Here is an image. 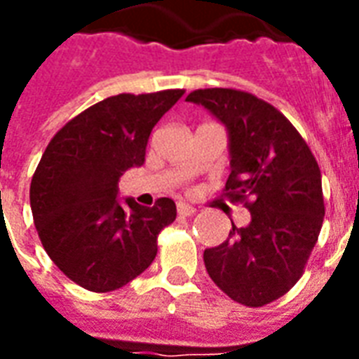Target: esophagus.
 Segmentation results:
<instances>
[{
	"label": "esophagus",
	"instance_id": "1",
	"mask_svg": "<svg viewBox=\"0 0 359 359\" xmlns=\"http://www.w3.org/2000/svg\"><path fill=\"white\" fill-rule=\"evenodd\" d=\"M177 211H179L180 217H190V215H194L196 213V208L188 205V203H179V205H177Z\"/></svg>",
	"mask_w": 359,
	"mask_h": 359
}]
</instances>
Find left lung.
<instances>
[{
    "label": "left lung",
    "instance_id": "obj_1",
    "mask_svg": "<svg viewBox=\"0 0 359 359\" xmlns=\"http://www.w3.org/2000/svg\"><path fill=\"white\" fill-rule=\"evenodd\" d=\"M226 128V196L250 198V223L203 252L213 283L234 302L259 308L292 288L304 273L325 217L321 171L290 121L256 95L208 88L187 95Z\"/></svg>",
    "mask_w": 359,
    "mask_h": 359
}]
</instances>
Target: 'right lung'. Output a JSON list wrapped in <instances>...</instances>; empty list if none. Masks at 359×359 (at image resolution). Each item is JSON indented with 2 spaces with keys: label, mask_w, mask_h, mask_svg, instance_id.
Listing matches in <instances>:
<instances>
[{
  "label": "right lung",
  "mask_w": 359,
  "mask_h": 359,
  "mask_svg": "<svg viewBox=\"0 0 359 359\" xmlns=\"http://www.w3.org/2000/svg\"><path fill=\"white\" fill-rule=\"evenodd\" d=\"M184 90L118 94L59 130L30 184L36 231L51 262L92 292L117 290L148 269L157 234L177 217L171 198L144 208L118 198V180L140 167L149 133Z\"/></svg>",
  "instance_id": "1"
}]
</instances>
